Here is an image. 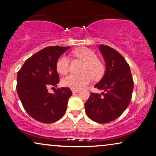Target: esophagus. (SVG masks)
<instances>
[{"label": "esophagus", "mask_w": 156, "mask_h": 156, "mask_svg": "<svg viewBox=\"0 0 156 156\" xmlns=\"http://www.w3.org/2000/svg\"><path fill=\"white\" fill-rule=\"evenodd\" d=\"M71 91L73 93H76V92H79V90L78 89H71Z\"/></svg>", "instance_id": "obj_1"}]
</instances>
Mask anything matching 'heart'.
Listing matches in <instances>:
<instances>
[{
	"label": "heart",
	"instance_id": "1",
	"mask_svg": "<svg viewBox=\"0 0 156 156\" xmlns=\"http://www.w3.org/2000/svg\"><path fill=\"white\" fill-rule=\"evenodd\" d=\"M73 55L84 62L80 74H70L62 80L64 87L71 89H80L90 83L92 76L99 78L104 71V64L97 59V54L88 48H80L73 51ZM70 61L66 55H62L56 62V69L62 75H66L69 71Z\"/></svg>",
	"mask_w": 156,
	"mask_h": 156
}]
</instances>
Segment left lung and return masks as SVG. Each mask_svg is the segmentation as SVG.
I'll list each match as a JSON object with an SVG mask.
<instances>
[{"label":"left lung","mask_w":156,"mask_h":156,"mask_svg":"<svg viewBox=\"0 0 156 156\" xmlns=\"http://www.w3.org/2000/svg\"><path fill=\"white\" fill-rule=\"evenodd\" d=\"M106 62L104 77L94 87L101 94L91 92L85 104L88 117L99 123H108L120 117L131 101L134 81L125 58L108 45L99 47Z\"/></svg>","instance_id":"8db88e82"}]
</instances>
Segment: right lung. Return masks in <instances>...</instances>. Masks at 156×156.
<instances>
[{"instance_id": "1", "label": "right lung", "mask_w": 156, "mask_h": 156, "mask_svg": "<svg viewBox=\"0 0 156 156\" xmlns=\"http://www.w3.org/2000/svg\"><path fill=\"white\" fill-rule=\"evenodd\" d=\"M69 48L56 45L42 49L27 59L18 71L19 98L28 114L37 121L55 122L66 112L71 90L68 87L57 88L51 94L48 88L57 87L59 77L56 62Z\"/></svg>"}]
</instances>
